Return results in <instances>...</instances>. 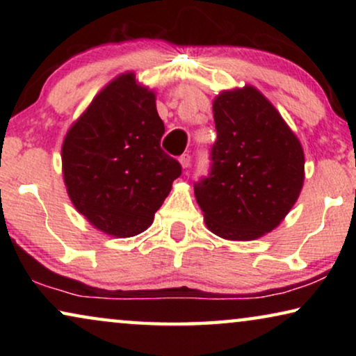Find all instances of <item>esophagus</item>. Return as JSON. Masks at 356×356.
<instances>
[{
	"instance_id": "34e87169",
	"label": "esophagus",
	"mask_w": 356,
	"mask_h": 356,
	"mask_svg": "<svg viewBox=\"0 0 356 356\" xmlns=\"http://www.w3.org/2000/svg\"><path fill=\"white\" fill-rule=\"evenodd\" d=\"M179 165H181V168L186 170L189 165H191V155L189 154H183L181 157H179Z\"/></svg>"
}]
</instances>
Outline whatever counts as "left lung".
Wrapping results in <instances>:
<instances>
[{"label": "left lung", "instance_id": "1", "mask_svg": "<svg viewBox=\"0 0 356 356\" xmlns=\"http://www.w3.org/2000/svg\"><path fill=\"white\" fill-rule=\"evenodd\" d=\"M212 110V168L194 184V196L217 236L256 240L295 206L305 181L303 147L275 106L250 84L222 90Z\"/></svg>", "mask_w": 356, "mask_h": 356}]
</instances>
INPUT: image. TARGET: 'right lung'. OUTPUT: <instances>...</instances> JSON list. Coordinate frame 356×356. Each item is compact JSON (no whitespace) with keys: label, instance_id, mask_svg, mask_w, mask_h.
<instances>
[{"label":"right lung","instance_id":"right-lung-1","mask_svg":"<svg viewBox=\"0 0 356 356\" xmlns=\"http://www.w3.org/2000/svg\"><path fill=\"white\" fill-rule=\"evenodd\" d=\"M163 133L155 92L133 71L110 81L71 124L61 145L63 181L92 227L128 238L152 225L181 175L160 149Z\"/></svg>","mask_w":356,"mask_h":356}]
</instances>
